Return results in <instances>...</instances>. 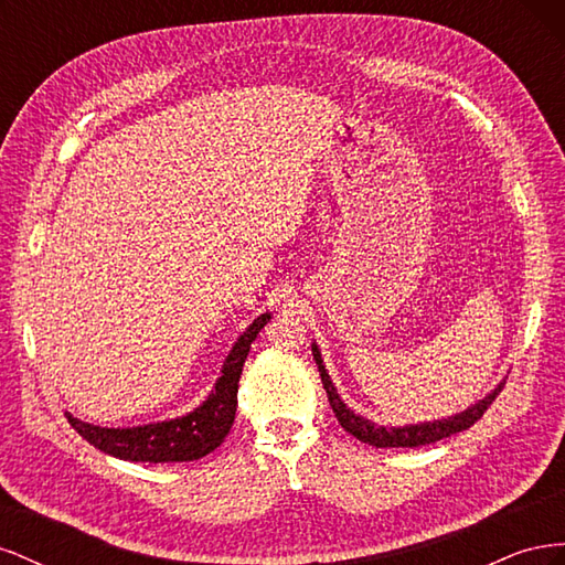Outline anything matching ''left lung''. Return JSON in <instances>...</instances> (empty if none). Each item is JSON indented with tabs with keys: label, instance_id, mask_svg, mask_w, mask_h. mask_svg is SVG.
I'll list each match as a JSON object with an SVG mask.
<instances>
[{
	"label": "left lung",
	"instance_id": "1",
	"mask_svg": "<svg viewBox=\"0 0 565 565\" xmlns=\"http://www.w3.org/2000/svg\"><path fill=\"white\" fill-rule=\"evenodd\" d=\"M313 358L318 363L322 386H324V391H328V401L334 409V417L339 419L341 429L349 431L358 440L367 443V446H374V448H419V446H429V443L448 438L452 434L465 431L483 417V413L492 405V401L502 393V384H500L498 388L490 393V396H486L481 403H476L473 407L465 409L461 415H455V417H448V419H438V422H426V424H417V426H403V429H396V426H393V429H386V426H377V424H372L370 419L355 415L353 409H349L344 403H341V398L337 396V391L330 382V374L324 372V367H322L320 353H318L316 347H313Z\"/></svg>",
	"mask_w": 565,
	"mask_h": 565
}]
</instances>
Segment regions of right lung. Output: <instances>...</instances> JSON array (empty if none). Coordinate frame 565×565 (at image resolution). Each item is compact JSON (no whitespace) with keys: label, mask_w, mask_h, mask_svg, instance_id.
Instances as JSON below:
<instances>
[{"label":"right lung","mask_w":565,"mask_h":565,"mask_svg":"<svg viewBox=\"0 0 565 565\" xmlns=\"http://www.w3.org/2000/svg\"><path fill=\"white\" fill-rule=\"evenodd\" d=\"M268 320V313L259 316L249 324L247 332L237 339V344L226 358L224 370H221L212 396L198 409H193L191 415L160 424L134 426V429H100V426L79 422L71 415H67V422L94 448L119 459L160 465V461H193L210 455L224 443L231 431L243 365L247 361L252 341L264 330Z\"/></svg>","instance_id":"obj_1"}]
</instances>
